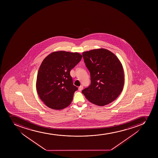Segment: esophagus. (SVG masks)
<instances>
[{
	"label": "esophagus",
	"mask_w": 158,
	"mask_h": 158,
	"mask_svg": "<svg viewBox=\"0 0 158 158\" xmlns=\"http://www.w3.org/2000/svg\"><path fill=\"white\" fill-rule=\"evenodd\" d=\"M83 89V86H82V85H81V86H79V89H79V91H81L82 90V89Z\"/></svg>",
	"instance_id": "obj_1"
}]
</instances>
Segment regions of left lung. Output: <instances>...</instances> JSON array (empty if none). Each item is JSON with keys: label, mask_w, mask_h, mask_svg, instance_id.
Wrapping results in <instances>:
<instances>
[{"label": "left lung", "mask_w": 158, "mask_h": 158, "mask_svg": "<svg viewBox=\"0 0 158 158\" xmlns=\"http://www.w3.org/2000/svg\"><path fill=\"white\" fill-rule=\"evenodd\" d=\"M91 75V84L82 91L88 100L103 106L115 100L123 89V68L117 56L105 49L82 53Z\"/></svg>", "instance_id": "1"}]
</instances>
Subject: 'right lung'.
I'll list each match as a JSON object with an SVG mask.
<instances>
[{
    "mask_svg": "<svg viewBox=\"0 0 158 158\" xmlns=\"http://www.w3.org/2000/svg\"><path fill=\"white\" fill-rule=\"evenodd\" d=\"M81 58L78 52L60 51L50 53L43 61L37 76L36 89L49 108L63 109L72 102L78 88L73 85L70 72Z\"/></svg>",
    "mask_w": 158,
    "mask_h": 158,
    "instance_id": "1",
    "label": "right lung"
}]
</instances>
